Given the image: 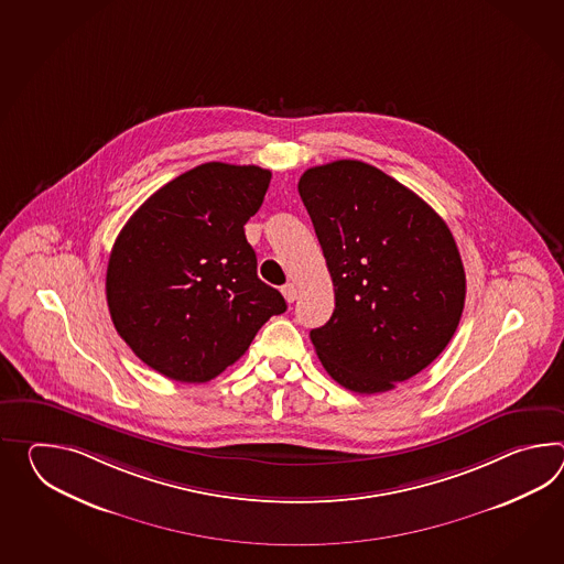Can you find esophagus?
<instances>
[{
    "mask_svg": "<svg viewBox=\"0 0 564 564\" xmlns=\"http://www.w3.org/2000/svg\"><path fill=\"white\" fill-rule=\"evenodd\" d=\"M281 293H283V297L288 303H293V301L297 300V288L293 285V283H288V285H283L281 289Z\"/></svg>",
    "mask_w": 564,
    "mask_h": 564,
    "instance_id": "34e87169",
    "label": "esophagus"
}]
</instances>
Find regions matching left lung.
<instances>
[{
    "label": "left lung",
    "instance_id": "obj_1",
    "mask_svg": "<svg viewBox=\"0 0 564 564\" xmlns=\"http://www.w3.org/2000/svg\"><path fill=\"white\" fill-rule=\"evenodd\" d=\"M300 196L336 307L310 332L344 389L387 392L433 362L459 326L465 271L449 226L425 200L370 163L310 167Z\"/></svg>",
    "mask_w": 564,
    "mask_h": 564
}]
</instances>
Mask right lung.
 <instances>
[{
  "label": "right lung",
  "mask_w": 564,
  "mask_h": 564,
  "mask_svg": "<svg viewBox=\"0 0 564 564\" xmlns=\"http://www.w3.org/2000/svg\"><path fill=\"white\" fill-rule=\"evenodd\" d=\"M271 182L259 165L208 162L151 194L115 240L107 303L139 360L175 382H208L288 310L257 276L245 237Z\"/></svg>",
  "instance_id": "add662e5"
}]
</instances>
